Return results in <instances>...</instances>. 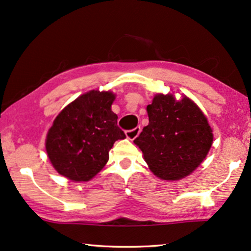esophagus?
<instances>
[{"label":"esophagus","instance_id":"34e87169","mask_svg":"<svg viewBox=\"0 0 251 251\" xmlns=\"http://www.w3.org/2000/svg\"><path fill=\"white\" fill-rule=\"evenodd\" d=\"M140 132H141V127L140 126H137V127H135V128H133V129H128V130H126V137L128 140H134V139H136L137 137V135H139L140 134Z\"/></svg>","mask_w":251,"mask_h":251}]
</instances>
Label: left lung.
Instances as JSON below:
<instances>
[{"label":"left lung","instance_id":"1","mask_svg":"<svg viewBox=\"0 0 251 251\" xmlns=\"http://www.w3.org/2000/svg\"><path fill=\"white\" fill-rule=\"evenodd\" d=\"M149 124L134 140L157 177L176 181L191 174L213 144L206 116L188 97L154 95L147 107Z\"/></svg>","mask_w":251,"mask_h":251}]
</instances>
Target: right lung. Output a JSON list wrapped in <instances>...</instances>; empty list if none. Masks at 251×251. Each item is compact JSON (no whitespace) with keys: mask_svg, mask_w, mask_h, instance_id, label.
Masks as SVG:
<instances>
[{"mask_svg":"<svg viewBox=\"0 0 251 251\" xmlns=\"http://www.w3.org/2000/svg\"><path fill=\"white\" fill-rule=\"evenodd\" d=\"M115 98L109 91H90L56 116L45 148L60 175L75 182L90 181L107 164L116 141L125 139L111 110Z\"/></svg>","mask_w":251,"mask_h":251,"instance_id":"1","label":"right lung"}]
</instances>
